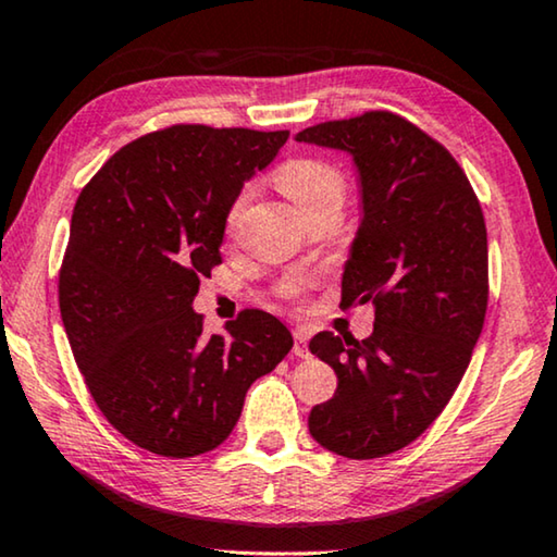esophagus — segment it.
<instances>
[{"instance_id":"esophagus-1","label":"esophagus","mask_w":557,"mask_h":557,"mask_svg":"<svg viewBox=\"0 0 557 557\" xmlns=\"http://www.w3.org/2000/svg\"><path fill=\"white\" fill-rule=\"evenodd\" d=\"M294 338H296V344H294V354L298 359H309L311 357V351H309V332H306L304 326H296L294 329Z\"/></svg>"}]
</instances>
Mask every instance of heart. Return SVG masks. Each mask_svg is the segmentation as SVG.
I'll return each mask as SVG.
<instances>
[{"mask_svg":"<svg viewBox=\"0 0 557 557\" xmlns=\"http://www.w3.org/2000/svg\"><path fill=\"white\" fill-rule=\"evenodd\" d=\"M276 183L278 188L294 200V206L301 211V215L324 203H332V200H344L346 188L344 175L338 173L334 165H329L324 160L317 158H298L292 160V163H286L276 173ZM248 198H251V190H244L236 200H233L228 211V228H233L240 215H244Z\"/></svg>","mask_w":557,"mask_h":557,"instance_id":"obj_1","label":"heart"}]
</instances>
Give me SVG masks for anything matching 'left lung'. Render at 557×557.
I'll use <instances>...</instances> for the list:
<instances>
[{"label":"left lung","mask_w":557,"mask_h":557,"mask_svg":"<svg viewBox=\"0 0 557 557\" xmlns=\"http://www.w3.org/2000/svg\"><path fill=\"white\" fill-rule=\"evenodd\" d=\"M298 143L342 150L359 175L361 221L342 304L374 306V332H321L309 349L336 372L311 437L349 459L414 442L462 382L487 311V231L457 160L392 112L306 127Z\"/></svg>","instance_id":"left-lung-1"}]
</instances>
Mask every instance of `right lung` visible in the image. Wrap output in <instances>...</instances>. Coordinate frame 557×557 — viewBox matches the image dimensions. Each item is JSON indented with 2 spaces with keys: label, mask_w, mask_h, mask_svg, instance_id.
<instances>
[{
  "label": "right lung",
  "mask_w": 557,
  "mask_h": 557,
  "mask_svg": "<svg viewBox=\"0 0 557 557\" xmlns=\"http://www.w3.org/2000/svg\"><path fill=\"white\" fill-rule=\"evenodd\" d=\"M288 131L173 125L120 148L79 193L60 269V313L95 405L148 453H211L236 426L248 386L294 336L246 309L203 336L200 278L221 263L225 221Z\"/></svg>",
  "instance_id": "1"
}]
</instances>
